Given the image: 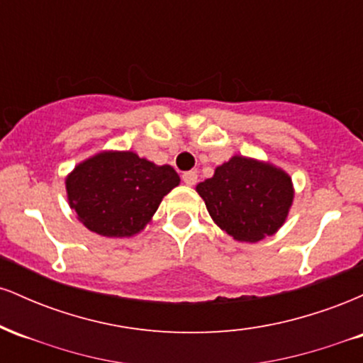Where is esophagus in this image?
Segmentation results:
<instances>
[{
	"instance_id": "1",
	"label": "esophagus",
	"mask_w": 363,
	"mask_h": 363,
	"mask_svg": "<svg viewBox=\"0 0 363 363\" xmlns=\"http://www.w3.org/2000/svg\"><path fill=\"white\" fill-rule=\"evenodd\" d=\"M182 181H184L187 186H194L196 182H198V174H196L194 170H189V172H184V174H182Z\"/></svg>"
}]
</instances>
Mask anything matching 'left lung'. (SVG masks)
<instances>
[{
    "instance_id": "left-lung-1",
    "label": "left lung",
    "mask_w": 363,
    "mask_h": 363,
    "mask_svg": "<svg viewBox=\"0 0 363 363\" xmlns=\"http://www.w3.org/2000/svg\"><path fill=\"white\" fill-rule=\"evenodd\" d=\"M208 213L237 240L257 242L285 222L294 198L291 181L280 169L234 157L215 176L196 186Z\"/></svg>"
}]
</instances>
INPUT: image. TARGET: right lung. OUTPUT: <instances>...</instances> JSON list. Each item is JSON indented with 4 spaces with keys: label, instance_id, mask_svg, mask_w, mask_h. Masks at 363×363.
Listing matches in <instances>:
<instances>
[{
    "label": "right lung",
    "instance_id": "add662e5",
    "mask_svg": "<svg viewBox=\"0 0 363 363\" xmlns=\"http://www.w3.org/2000/svg\"><path fill=\"white\" fill-rule=\"evenodd\" d=\"M170 165L133 152L99 153L66 179L69 205L83 225L104 237H129L152 218L162 198L179 184Z\"/></svg>",
    "mask_w": 363,
    "mask_h": 363
}]
</instances>
